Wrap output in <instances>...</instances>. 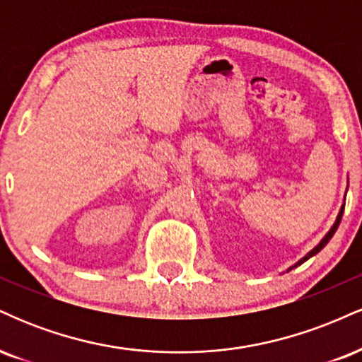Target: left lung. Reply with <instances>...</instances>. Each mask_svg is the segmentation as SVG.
Segmentation results:
<instances>
[{"instance_id":"8db88e82","label":"left lung","mask_w":362,"mask_h":362,"mask_svg":"<svg viewBox=\"0 0 362 362\" xmlns=\"http://www.w3.org/2000/svg\"><path fill=\"white\" fill-rule=\"evenodd\" d=\"M344 206H346V204H342V207H340V211H339V216H337V219H335L334 226H332V228H330V231H328V233H327L325 236H323V238H322V242H320V243L317 245V247H315V248H313V250H310L308 253H306V255H305V257H303V259H301V260H298V262H296V264H294V265H293V267H289V269H288V272L291 271V269H294V267H298V265H301V264H303V262H306V260H308V259H310V257L317 255V253H318L320 250H322V248H323V247H325V245H327L328 242H330V238H332V236H334V233H335V231H337V228H339V224H340V219H342V214H344Z\"/></svg>"}]
</instances>
